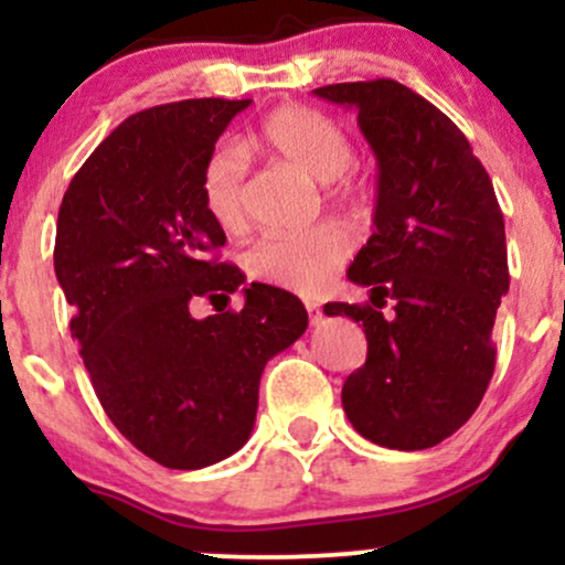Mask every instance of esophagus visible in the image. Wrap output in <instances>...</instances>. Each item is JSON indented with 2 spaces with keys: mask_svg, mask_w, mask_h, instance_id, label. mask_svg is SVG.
<instances>
[{
  "mask_svg": "<svg viewBox=\"0 0 565 565\" xmlns=\"http://www.w3.org/2000/svg\"><path fill=\"white\" fill-rule=\"evenodd\" d=\"M305 310H308V319H310V323H319L321 321V305H316V302H305Z\"/></svg>",
  "mask_w": 565,
  "mask_h": 565,
  "instance_id": "1",
  "label": "esophagus"
}]
</instances>
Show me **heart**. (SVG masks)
<instances>
[{"label":"heart","instance_id":"b5f03b06","mask_svg":"<svg viewBox=\"0 0 565 565\" xmlns=\"http://www.w3.org/2000/svg\"><path fill=\"white\" fill-rule=\"evenodd\" d=\"M255 148L265 157L287 161L319 180L332 183L353 164V146L345 129L327 114L308 106H281L260 121ZM201 201L220 228L236 231L246 217V161L233 146H217L201 170ZM350 236L340 225H319L305 233H274L246 252L249 276L289 289L319 295L350 257Z\"/></svg>","mask_w":565,"mask_h":565}]
</instances>
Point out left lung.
I'll return each mask as SVG.
<instances>
[{
  "instance_id": "1",
  "label": "left lung",
  "mask_w": 565,
  "mask_h": 565,
  "mask_svg": "<svg viewBox=\"0 0 565 565\" xmlns=\"http://www.w3.org/2000/svg\"><path fill=\"white\" fill-rule=\"evenodd\" d=\"M313 95L355 108L380 170L374 231L348 268L372 305H323L359 321L369 345L342 408L372 444L430 449L468 423L494 374L491 329L510 289L494 185L459 127L404 84L345 82Z\"/></svg>"
}]
</instances>
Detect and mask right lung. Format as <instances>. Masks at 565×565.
<instances>
[{"instance_id": "add662e5", "label": "right lung", "mask_w": 565, "mask_h": 565, "mask_svg": "<svg viewBox=\"0 0 565 565\" xmlns=\"http://www.w3.org/2000/svg\"><path fill=\"white\" fill-rule=\"evenodd\" d=\"M252 100L167 103L129 116L71 180L55 236V276L71 337L108 419L135 449L199 470L249 440L263 369L300 340L308 310L255 284L238 313L193 319L196 297L244 284L210 260L225 233L206 215L201 170Z\"/></svg>"}]
</instances>
